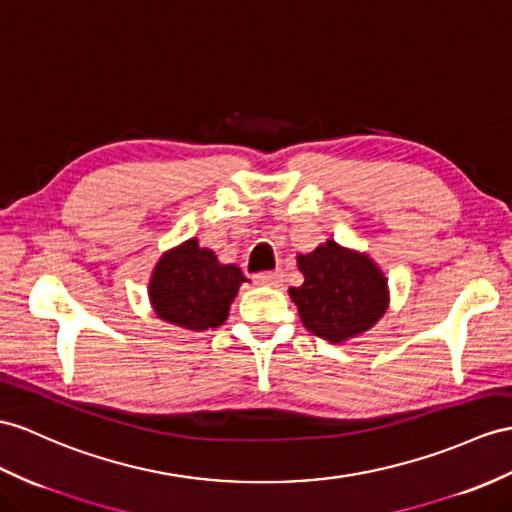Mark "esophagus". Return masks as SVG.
<instances>
[{
  "label": "esophagus",
  "mask_w": 512,
  "mask_h": 512,
  "mask_svg": "<svg viewBox=\"0 0 512 512\" xmlns=\"http://www.w3.org/2000/svg\"><path fill=\"white\" fill-rule=\"evenodd\" d=\"M284 280V273L282 269H276V271H260L254 276V282L256 284H265V286H280Z\"/></svg>",
  "instance_id": "34e87169"
}]
</instances>
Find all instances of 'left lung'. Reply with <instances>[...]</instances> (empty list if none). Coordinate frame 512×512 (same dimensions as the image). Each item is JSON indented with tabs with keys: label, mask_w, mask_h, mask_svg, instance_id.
I'll return each mask as SVG.
<instances>
[{
	"label": "left lung",
	"mask_w": 512,
	"mask_h": 512,
	"mask_svg": "<svg viewBox=\"0 0 512 512\" xmlns=\"http://www.w3.org/2000/svg\"><path fill=\"white\" fill-rule=\"evenodd\" d=\"M302 286H291L304 326L330 343L369 330L386 310V280L367 256L343 249L334 241L297 256Z\"/></svg>",
	"instance_id": "left-lung-1"
}]
</instances>
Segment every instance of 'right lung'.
Listing matches in <instances>:
<instances>
[{
  "instance_id": "right-lung-1",
  "label": "right lung",
  "mask_w": 512,
  "mask_h": 512,
  "mask_svg": "<svg viewBox=\"0 0 512 512\" xmlns=\"http://www.w3.org/2000/svg\"><path fill=\"white\" fill-rule=\"evenodd\" d=\"M241 282L245 276L239 267L219 265L210 249L191 239L160 258L149 297L160 319L199 332L226 321Z\"/></svg>"
}]
</instances>
